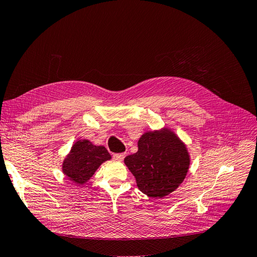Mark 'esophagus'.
Listing matches in <instances>:
<instances>
[{
    "label": "esophagus",
    "mask_w": 257,
    "mask_h": 257,
    "mask_svg": "<svg viewBox=\"0 0 257 257\" xmlns=\"http://www.w3.org/2000/svg\"><path fill=\"white\" fill-rule=\"evenodd\" d=\"M125 156H126L125 153H122V154H114L113 155V158L115 160H117V161H121V160H123V158H125Z\"/></svg>",
    "instance_id": "1"
}]
</instances>
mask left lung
<instances>
[{
  "mask_svg": "<svg viewBox=\"0 0 257 257\" xmlns=\"http://www.w3.org/2000/svg\"><path fill=\"white\" fill-rule=\"evenodd\" d=\"M123 162L135 176L141 192L162 198L183 184L191 158L180 138L164 127L141 136L138 152L127 156Z\"/></svg>",
  "mask_w": 257,
  "mask_h": 257,
  "instance_id": "left-lung-1",
  "label": "left lung"
}]
</instances>
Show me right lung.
I'll return each mask as SVG.
<instances>
[{
	"label": "right lung",
	"mask_w": 257,
	"mask_h": 257,
	"mask_svg": "<svg viewBox=\"0 0 257 257\" xmlns=\"http://www.w3.org/2000/svg\"><path fill=\"white\" fill-rule=\"evenodd\" d=\"M111 158L104 146L94 145L86 139L78 140L63 160L62 171L73 184L83 186L93 177L98 168Z\"/></svg>",
	"instance_id": "1"
}]
</instances>
